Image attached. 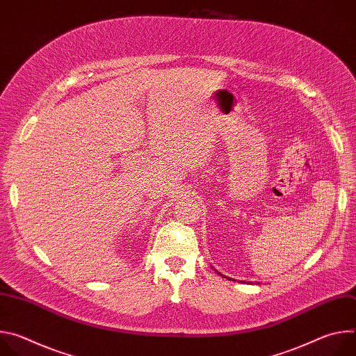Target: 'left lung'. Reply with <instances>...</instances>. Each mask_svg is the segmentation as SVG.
Masks as SVG:
<instances>
[{"mask_svg": "<svg viewBox=\"0 0 356 356\" xmlns=\"http://www.w3.org/2000/svg\"><path fill=\"white\" fill-rule=\"evenodd\" d=\"M217 273H218V275H221V273H220V272H217ZM227 279H229V277H227ZM229 280H232V279H229Z\"/></svg>", "mask_w": 356, "mask_h": 356, "instance_id": "left-lung-1", "label": "left lung"}]
</instances>
